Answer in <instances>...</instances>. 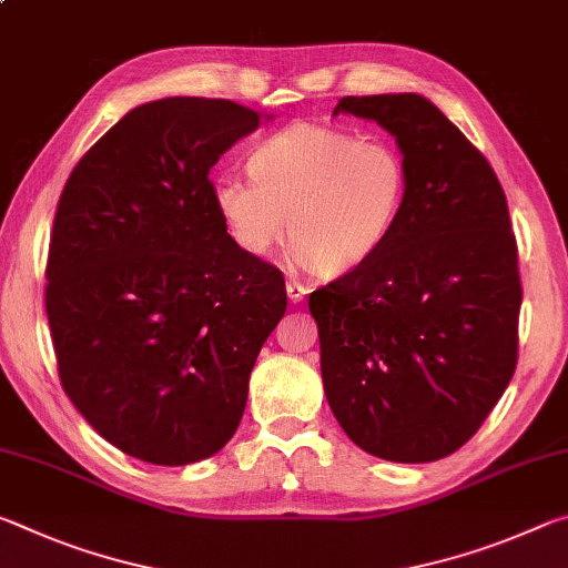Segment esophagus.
<instances>
[{
  "instance_id": "1",
  "label": "esophagus",
  "mask_w": 568,
  "mask_h": 568,
  "mask_svg": "<svg viewBox=\"0 0 568 568\" xmlns=\"http://www.w3.org/2000/svg\"><path fill=\"white\" fill-rule=\"evenodd\" d=\"M305 295H307V287L301 281H287V297H291L293 303H301Z\"/></svg>"
}]
</instances>
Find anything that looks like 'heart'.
I'll use <instances>...</instances> for the list:
<instances>
[{
    "instance_id": "obj_1",
    "label": "heart",
    "mask_w": 568,
    "mask_h": 568,
    "mask_svg": "<svg viewBox=\"0 0 568 568\" xmlns=\"http://www.w3.org/2000/svg\"><path fill=\"white\" fill-rule=\"evenodd\" d=\"M247 178L213 182L233 243L271 257L287 240L311 271L351 273L388 243L408 203L406 155L388 140H361L321 122H293L247 158Z\"/></svg>"
}]
</instances>
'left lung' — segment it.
Wrapping results in <instances>:
<instances>
[{"mask_svg":"<svg viewBox=\"0 0 568 568\" xmlns=\"http://www.w3.org/2000/svg\"><path fill=\"white\" fill-rule=\"evenodd\" d=\"M408 162V203L368 263L311 293L333 416L396 464L450 456L476 434L518 358L521 277L501 182L420 94L343 98Z\"/></svg>","mask_w":568,"mask_h":568,"instance_id":"8db88e82","label":"left lung"}]
</instances>
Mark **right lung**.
I'll use <instances>...</instances> for the list:
<instances>
[{"label":"right lung","instance_id":"1","mask_svg":"<svg viewBox=\"0 0 568 568\" xmlns=\"http://www.w3.org/2000/svg\"><path fill=\"white\" fill-rule=\"evenodd\" d=\"M261 120L230 100L140 104L84 152L57 205L44 305L62 388L148 464H195L233 438L287 307L283 273L233 243L210 180Z\"/></svg>","mask_w":568,"mask_h":568}]
</instances>
